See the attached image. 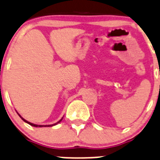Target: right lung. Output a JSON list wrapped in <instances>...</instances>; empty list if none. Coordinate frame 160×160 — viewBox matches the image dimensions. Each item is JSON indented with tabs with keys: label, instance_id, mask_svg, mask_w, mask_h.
Instances as JSON below:
<instances>
[{
	"label": "right lung",
	"instance_id": "obj_1",
	"mask_svg": "<svg viewBox=\"0 0 160 160\" xmlns=\"http://www.w3.org/2000/svg\"><path fill=\"white\" fill-rule=\"evenodd\" d=\"M18 116H20V117H21V118H22V119H23V120H24V121H25V122H26V123H29V125H31V126H33V127H41H41H52V126H54V125H56V124H57V123H60V122H61V121H62V119H60V120H59V121H58V123H55V124H52V125H36V124H33V123H29V122L26 121V119H23V118H22V116H20V115H19V114H18Z\"/></svg>",
	"mask_w": 160,
	"mask_h": 160
}]
</instances>
